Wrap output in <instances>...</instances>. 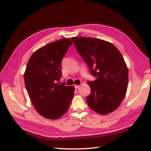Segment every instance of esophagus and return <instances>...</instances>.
Segmentation results:
<instances>
[{
  "mask_svg": "<svg viewBox=\"0 0 151 151\" xmlns=\"http://www.w3.org/2000/svg\"><path fill=\"white\" fill-rule=\"evenodd\" d=\"M79 87H80V86H79V85H74V88H75V89L79 88Z\"/></svg>",
  "mask_w": 151,
  "mask_h": 151,
  "instance_id": "esophagus-1",
  "label": "esophagus"
}]
</instances>
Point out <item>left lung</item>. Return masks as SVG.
I'll list each match as a JSON object with an SVG mask.
<instances>
[{"label":"left lung","instance_id":"left-lung-1","mask_svg":"<svg viewBox=\"0 0 151 151\" xmlns=\"http://www.w3.org/2000/svg\"><path fill=\"white\" fill-rule=\"evenodd\" d=\"M77 52L88 65L91 75L89 81L91 94L86 98L89 108L105 115L120 106L127 93L129 73L124 59L112 43L88 37L71 38Z\"/></svg>","mask_w":151,"mask_h":151}]
</instances>
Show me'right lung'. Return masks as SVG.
I'll return each instance as SVG.
<instances>
[{
	"instance_id": "add662e5",
	"label": "right lung",
	"mask_w": 151,
	"mask_h": 151,
	"mask_svg": "<svg viewBox=\"0 0 151 151\" xmlns=\"http://www.w3.org/2000/svg\"><path fill=\"white\" fill-rule=\"evenodd\" d=\"M72 45L69 38L48 43L33 53L26 68L24 83L32 103L48 119L64 115L74 96V87L58 83L62 77V60Z\"/></svg>"
}]
</instances>
